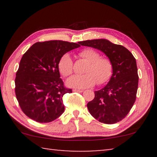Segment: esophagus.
<instances>
[{"instance_id":"34e87169","label":"esophagus","mask_w":157,"mask_h":157,"mask_svg":"<svg viewBox=\"0 0 157 157\" xmlns=\"http://www.w3.org/2000/svg\"><path fill=\"white\" fill-rule=\"evenodd\" d=\"M74 92H78V93H82L84 91L83 90H78V89H74L73 90Z\"/></svg>"}]
</instances>
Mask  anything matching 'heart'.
<instances>
[{
    "instance_id": "obj_1",
    "label": "heart",
    "mask_w": 157,
    "mask_h": 157,
    "mask_svg": "<svg viewBox=\"0 0 157 157\" xmlns=\"http://www.w3.org/2000/svg\"><path fill=\"white\" fill-rule=\"evenodd\" d=\"M79 55L89 62L83 75H77L69 78L66 84L69 87L83 89L94 86L98 83L103 84L111 79L113 74V63L106 57H100V54L93 48H85L79 52ZM58 69L63 77L71 75L73 72V62L68 53H65L59 58Z\"/></svg>"
}]
</instances>
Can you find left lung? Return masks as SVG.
<instances>
[{
    "instance_id": "left-lung-1",
    "label": "left lung",
    "mask_w": 157,
    "mask_h": 157,
    "mask_svg": "<svg viewBox=\"0 0 157 157\" xmlns=\"http://www.w3.org/2000/svg\"><path fill=\"white\" fill-rule=\"evenodd\" d=\"M82 46L101 50L113 63L109 82L87 104L93 117L100 123L114 124L124 118L136 98L139 75L136 59L126 48L107 39H93L78 42Z\"/></svg>"
}]
</instances>
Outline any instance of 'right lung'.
Listing matches in <instances>:
<instances>
[{"mask_svg":"<svg viewBox=\"0 0 157 157\" xmlns=\"http://www.w3.org/2000/svg\"><path fill=\"white\" fill-rule=\"evenodd\" d=\"M80 46L60 40L36 42L20 61L15 94L23 112L39 123H50L64 111L62 98L72 93L66 88L58 69L62 55Z\"/></svg>","mask_w":157,"mask_h":157,"instance_id":"add662e5","label":"right lung"}]
</instances>
